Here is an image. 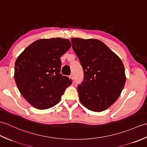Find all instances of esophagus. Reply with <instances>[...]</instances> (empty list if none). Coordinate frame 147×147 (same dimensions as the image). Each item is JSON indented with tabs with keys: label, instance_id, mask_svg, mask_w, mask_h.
<instances>
[{
	"label": "esophagus",
	"instance_id": "34e87169",
	"mask_svg": "<svg viewBox=\"0 0 147 147\" xmlns=\"http://www.w3.org/2000/svg\"><path fill=\"white\" fill-rule=\"evenodd\" d=\"M69 78H70L71 80H74V76H73V74H71V75L69 76Z\"/></svg>",
	"mask_w": 147,
	"mask_h": 147
}]
</instances>
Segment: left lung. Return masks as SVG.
Masks as SVG:
<instances>
[{
  "label": "left lung",
  "mask_w": 147,
  "mask_h": 147,
  "mask_svg": "<svg viewBox=\"0 0 147 147\" xmlns=\"http://www.w3.org/2000/svg\"><path fill=\"white\" fill-rule=\"evenodd\" d=\"M71 42L84 73L77 88L80 100L90 111H104L117 100L125 85L123 62L98 40L72 38Z\"/></svg>",
  "instance_id": "8db88e82"
}]
</instances>
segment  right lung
Returning a JSON list of instances; mask_svg holds the SVG:
<instances>
[{
    "label": "right lung",
    "mask_w": 147,
    "mask_h": 147,
    "mask_svg": "<svg viewBox=\"0 0 147 147\" xmlns=\"http://www.w3.org/2000/svg\"><path fill=\"white\" fill-rule=\"evenodd\" d=\"M71 46L68 39H40L24 50L15 62L14 80L21 94L43 110L60 102L72 80L60 73L61 56Z\"/></svg>",
    "instance_id": "1"
}]
</instances>
